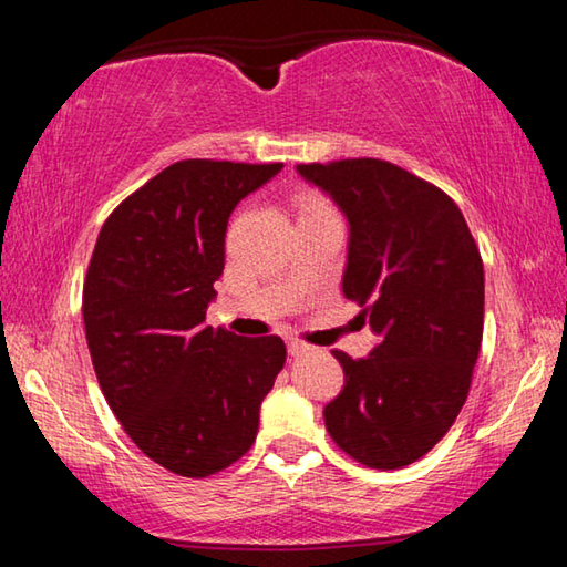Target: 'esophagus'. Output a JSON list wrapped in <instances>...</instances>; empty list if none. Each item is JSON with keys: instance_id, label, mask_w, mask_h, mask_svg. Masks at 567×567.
<instances>
[{"instance_id": "obj_1", "label": "esophagus", "mask_w": 567, "mask_h": 567, "mask_svg": "<svg viewBox=\"0 0 567 567\" xmlns=\"http://www.w3.org/2000/svg\"><path fill=\"white\" fill-rule=\"evenodd\" d=\"M307 350H310V348H307V344L300 342V340H290V342H287V352H290V354H302V352H307Z\"/></svg>"}]
</instances>
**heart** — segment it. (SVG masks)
Here are the masks:
<instances>
[{"instance_id":"heart-1","label":"heart","mask_w":567,"mask_h":567,"mask_svg":"<svg viewBox=\"0 0 567 567\" xmlns=\"http://www.w3.org/2000/svg\"><path fill=\"white\" fill-rule=\"evenodd\" d=\"M297 207H300V215L315 213V209H328L324 199H320L318 195H302L300 199H297Z\"/></svg>"}]
</instances>
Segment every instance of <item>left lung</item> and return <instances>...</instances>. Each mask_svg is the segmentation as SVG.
<instances>
[{
    "mask_svg": "<svg viewBox=\"0 0 567 567\" xmlns=\"http://www.w3.org/2000/svg\"><path fill=\"white\" fill-rule=\"evenodd\" d=\"M297 172L348 217L342 292L378 334L368 358L332 350L344 385L324 408V427L362 465L405 467L465 405L483 342L480 249L453 199L392 162H312Z\"/></svg>",
    "mask_w": 567,
    "mask_h": 567,
    "instance_id": "obj_1",
    "label": "left lung"
}]
</instances>
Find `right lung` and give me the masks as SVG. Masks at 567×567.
<instances>
[{"label": "right lung", "instance_id": "1", "mask_svg": "<svg viewBox=\"0 0 567 567\" xmlns=\"http://www.w3.org/2000/svg\"><path fill=\"white\" fill-rule=\"evenodd\" d=\"M280 169L175 162L114 209L94 245L82 315L100 388L132 443L182 477L215 475L252 447L287 358L277 334L205 324L227 219Z\"/></svg>", "mask_w": 567, "mask_h": 567}]
</instances>
